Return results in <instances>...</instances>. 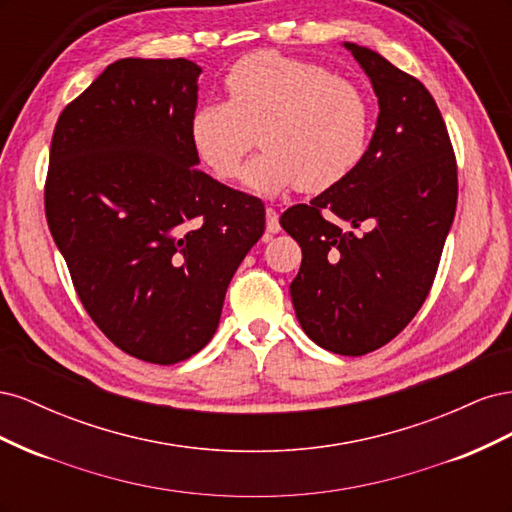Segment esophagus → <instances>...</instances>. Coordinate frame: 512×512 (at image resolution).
I'll return each mask as SVG.
<instances>
[{
	"label": "esophagus",
	"instance_id": "esophagus-1",
	"mask_svg": "<svg viewBox=\"0 0 512 512\" xmlns=\"http://www.w3.org/2000/svg\"><path fill=\"white\" fill-rule=\"evenodd\" d=\"M267 215V232H271V235H275V232H280V215H277L275 209H267L265 211Z\"/></svg>",
	"mask_w": 512,
	"mask_h": 512
}]
</instances>
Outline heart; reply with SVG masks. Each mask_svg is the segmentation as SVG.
I'll return each mask as SVG.
<instances>
[{
	"label": "heart",
	"mask_w": 512,
	"mask_h": 512,
	"mask_svg": "<svg viewBox=\"0 0 512 512\" xmlns=\"http://www.w3.org/2000/svg\"><path fill=\"white\" fill-rule=\"evenodd\" d=\"M228 102L200 104L190 141L211 173L230 181L247 153L267 149L243 173L247 190H329L361 164L371 134L365 91L327 66L262 51L239 59L224 79Z\"/></svg>",
	"instance_id": "heart-1"
}]
</instances>
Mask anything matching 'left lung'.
Segmentation results:
<instances>
[{"mask_svg": "<svg viewBox=\"0 0 512 512\" xmlns=\"http://www.w3.org/2000/svg\"><path fill=\"white\" fill-rule=\"evenodd\" d=\"M369 76L378 121L365 158L280 218L301 245L294 314L320 348L361 356L406 329L431 290L457 209V164L436 100L380 53L344 42Z\"/></svg>", "mask_w": 512, "mask_h": 512, "instance_id": "obj_1", "label": "left lung"}]
</instances>
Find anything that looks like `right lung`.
Masks as SVG:
<instances>
[{"instance_id": "obj_1", "label": "right lung", "mask_w": 512, "mask_h": 512, "mask_svg": "<svg viewBox=\"0 0 512 512\" xmlns=\"http://www.w3.org/2000/svg\"><path fill=\"white\" fill-rule=\"evenodd\" d=\"M200 66L126 57L61 111L44 211L87 314L136 359L173 365L218 331L265 205L198 170Z\"/></svg>"}]
</instances>
